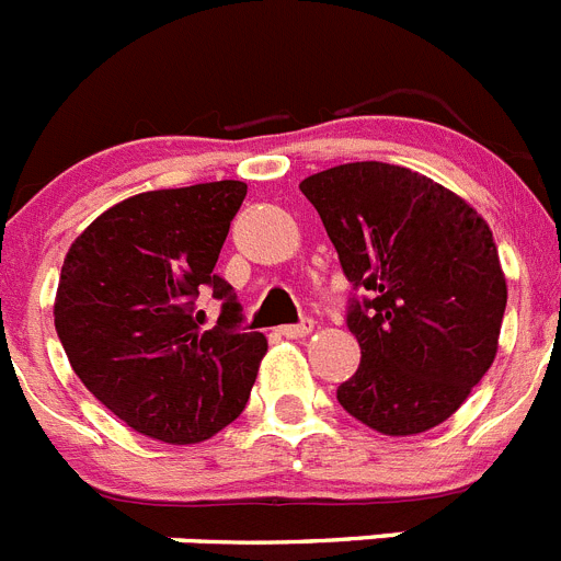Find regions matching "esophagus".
Masks as SVG:
<instances>
[{"label": "esophagus", "instance_id": "1", "mask_svg": "<svg viewBox=\"0 0 561 561\" xmlns=\"http://www.w3.org/2000/svg\"><path fill=\"white\" fill-rule=\"evenodd\" d=\"M280 334L289 336V340H300V336H309L311 331H314V323L311 320H304V323H297V325H280Z\"/></svg>", "mask_w": 561, "mask_h": 561}]
</instances>
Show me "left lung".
Instances as JSON below:
<instances>
[{
	"label": "left lung",
	"instance_id": "obj_1",
	"mask_svg": "<svg viewBox=\"0 0 561 561\" xmlns=\"http://www.w3.org/2000/svg\"><path fill=\"white\" fill-rule=\"evenodd\" d=\"M345 277L362 362L336 401L381 435L438 427L492 368L505 275L485 219L458 193L388 162H348L300 182Z\"/></svg>",
	"mask_w": 561,
	"mask_h": 561
}]
</instances>
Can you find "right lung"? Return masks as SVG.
Segmentation results:
<instances>
[{"instance_id": "right-lung-1", "label": "right lung", "mask_w": 561, "mask_h": 561, "mask_svg": "<svg viewBox=\"0 0 561 561\" xmlns=\"http://www.w3.org/2000/svg\"><path fill=\"white\" fill-rule=\"evenodd\" d=\"M244 182L128 196L72 241L56 291V331L87 390L134 433L199 444L247 408L266 336L238 329L241 306L216 275ZM225 299L201 331L199 290Z\"/></svg>"}]
</instances>
